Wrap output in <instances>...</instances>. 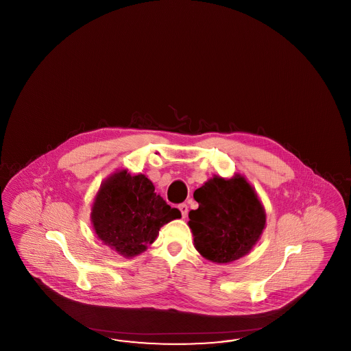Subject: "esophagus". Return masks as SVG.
Listing matches in <instances>:
<instances>
[{"mask_svg":"<svg viewBox=\"0 0 351 351\" xmlns=\"http://www.w3.org/2000/svg\"><path fill=\"white\" fill-rule=\"evenodd\" d=\"M179 209H180V212H182L183 218L186 217V215H188V205H186V204H180V205H179Z\"/></svg>","mask_w":351,"mask_h":351,"instance_id":"obj_1","label":"esophagus"}]
</instances>
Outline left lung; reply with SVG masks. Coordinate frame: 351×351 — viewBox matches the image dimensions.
I'll use <instances>...</instances> for the list:
<instances>
[{"instance_id": "8db88e82", "label": "left lung", "mask_w": 351, "mask_h": 351, "mask_svg": "<svg viewBox=\"0 0 351 351\" xmlns=\"http://www.w3.org/2000/svg\"><path fill=\"white\" fill-rule=\"evenodd\" d=\"M199 202L189 212L195 247L216 263H230L246 255L266 225L265 209L243 176L226 180L215 176L193 193Z\"/></svg>"}]
</instances>
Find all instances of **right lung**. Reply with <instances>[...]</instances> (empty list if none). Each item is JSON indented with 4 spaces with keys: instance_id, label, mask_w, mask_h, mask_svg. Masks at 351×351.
Masks as SVG:
<instances>
[{
    "instance_id": "1",
    "label": "right lung",
    "mask_w": 351,
    "mask_h": 351,
    "mask_svg": "<svg viewBox=\"0 0 351 351\" xmlns=\"http://www.w3.org/2000/svg\"><path fill=\"white\" fill-rule=\"evenodd\" d=\"M180 217L145 175L132 176L126 169L104 182L92 208L97 237L126 258L146 250L165 223Z\"/></svg>"
}]
</instances>
